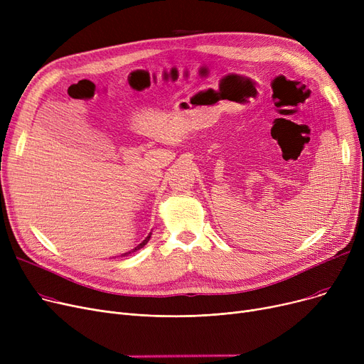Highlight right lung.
<instances>
[{
	"mask_svg": "<svg viewBox=\"0 0 364 364\" xmlns=\"http://www.w3.org/2000/svg\"><path fill=\"white\" fill-rule=\"evenodd\" d=\"M150 237H151V233H149V236H147V237H146V239H144V240H143V242H141L140 245H137L136 247H134V250H132V251H129V252H125V254H122V257H125V255H128V254H131V252H136V251L141 250V247H143V246H144V245H146V243H147V242L150 240Z\"/></svg>",
	"mask_w": 364,
	"mask_h": 364,
	"instance_id": "right-lung-1",
	"label": "right lung"
}]
</instances>
